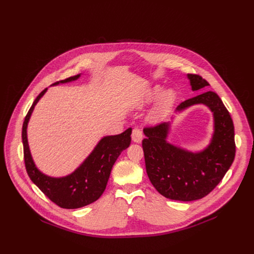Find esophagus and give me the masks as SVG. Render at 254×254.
<instances>
[{
	"label": "esophagus",
	"instance_id": "34e87169",
	"mask_svg": "<svg viewBox=\"0 0 254 254\" xmlns=\"http://www.w3.org/2000/svg\"><path fill=\"white\" fill-rule=\"evenodd\" d=\"M131 139L132 141L134 142H141V139H142V133H141V129L138 128V127H134L132 129V133H131Z\"/></svg>",
	"mask_w": 254,
	"mask_h": 254
}]
</instances>
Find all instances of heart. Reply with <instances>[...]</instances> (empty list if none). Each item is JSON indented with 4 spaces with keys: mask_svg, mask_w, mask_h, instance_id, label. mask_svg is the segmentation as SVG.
I'll return each mask as SVG.
<instances>
[{
    "mask_svg": "<svg viewBox=\"0 0 254 254\" xmlns=\"http://www.w3.org/2000/svg\"><path fill=\"white\" fill-rule=\"evenodd\" d=\"M163 91V88L160 86L154 87L144 98V102H151L155 100ZM175 100V93L172 90H168L164 92L161 97L158 100V103L155 107V110L153 112V118L154 119H159L161 116H163L169 108L172 106Z\"/></svg>",
    "mask_w": 254,
    "mask_h": 254,
    "instance_id": "1",
    "label": "heart"
}]
</instances>
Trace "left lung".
I'll use <instances>...</instances> for the list:
<instances>
[{"instance_id": "8db88e82", "label": "left lung", "mask_w": 254, "mask_h": 254, "mask_svg": "<svg viewBox=\"0 0 254 254\" xmlns=\"http://www.w3.org/2000/svg\"><path fill=\"white\" fill-rule=\"evenodd\" d=\"M192 90L209 83L197 74H188ZM194 104L210 108L214 133L209 146L198 153L189 152L167 141L170 123L144 127L142 150L149 179L164 197L177 201H194L207 196L225 176L235 157L234 126L221 98L207 91L181 102L177 112Z\"/></svg>"}]
</instances>
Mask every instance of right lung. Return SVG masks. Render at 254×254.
<instances>
[{
    "label": "right lung",
    "instance_id": "obj_1",
    "mask_svg": "<svg viewBox=\"0 0 254 254\" xmlns=\"http://www.w3.org/2000/svg\"><path fill=\"white\" fill-rule=\"evenodd\" d=\"M79 77L80 74H77L57 81L53 85L73 81ZM46 90L47 88L36 97L23 124L22 140L26 171L32 182L53 203L65 209L80 208L93 203L104 192L113 166L121 153L130 144L131 128H127L121 134L102 137L92 153L70 175L61 178L46 176L35 166L27 139V126L30 117L36 103L44 95Z\"/></svg>",
    "mask_w": 254,
    "mask_h": 254
}]
</instances>
